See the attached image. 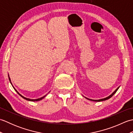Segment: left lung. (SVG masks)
Instances as JSON below:
<instances>
[{
  "mask_svg": "<svg viewBox=\"0 0 133 133\" xmlns=\"http://www.w3.org/2000/svg\"><path fill=\"white\" fill-rule=\"evenodd\" d=\"M119 89V87H118V88L115 90V91H114V92L112 93V94H111V95H110V96H109L108 97H107V98H103V99H99V100H93V99H89V98H86V99H89V100H90V101H95V102H100V101H106V100H107V99H109V98H111L112 95H113L115 92H116L117 91V90H118V89Z\"/></svg>",
  "mask_w": 133,
  "mask_h": 133,
  "instance_id": "8db88e82",
  "label": "left lung"
}]
</instances>
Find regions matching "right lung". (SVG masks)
<instances>
[{
    "mask_svg": "<svg viewBox=\"0 0 133 133\" xmlns=\"http://www.w3.org/2000/svg\"><path fill=\"white\" fill-rule=\"evenodd\" d=\"M8 78H9V77H8ZM9 80H10V83H11V80H10V78H9ZM14 89H15V91L17 92V93H18V94L19 95H21L22 98H24V99H26V100H27V101H40V100L42 99H43V98H44V97H46V95H44V97H41V98H38V99H29V98H25V97H23V96L21 95V94H19V93L18 91H16V90H15V88H14Z\"/></svg>",
    "mask_w": 133,
    "mask_h": 133,
    "instance_id": "right-lung-1",
    "label": "right lung"
}]
</instances>
